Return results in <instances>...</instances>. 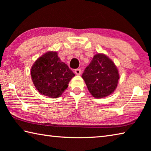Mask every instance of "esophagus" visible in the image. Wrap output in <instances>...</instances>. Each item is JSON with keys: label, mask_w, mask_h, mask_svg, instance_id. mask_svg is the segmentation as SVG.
Returning a JSON list of instances; mask_svg holds the SVG:
<instances>
[{"label": "esophagus", "mask_w": 151, "mask_h": 151, "mask_svg": "<svg viewBox=\"0 0 151 151\" xmlns=\"http://www.w3.org/2000/svg\"><path fill=\"white\" fill-rule=\"evenodd\" d=\"M75 73L76 75H80L81 74V68H76V69L75 70Z\"/></svg>", "instance_id": "esophagus-1"}]
</instances>
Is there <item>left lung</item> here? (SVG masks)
Segmentation results:
<instances>
[{
  "label": "left lung",
  "instance_id": "obj_1",
  "mask_svg": "<svg viewBox=\"0 0 151 151\" xmlns=\"http://www.w3.org/2000/svg\"><path fill=\"white\" fill-rule=\"evenodd\" d=\"M82 77L90 94L94 98H100L114 92L119 76L113 61L105 55L98 53L85 68Z\"/></svg>",
  "mask_w": 151,
  "mask_h": 151
}]
</instances>
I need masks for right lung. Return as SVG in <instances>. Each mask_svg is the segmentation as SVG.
<instances>
[{"instance_id":"1","label":"right lung","mask_w":151,"mask_h":151,"mask_svg":"<svg viewBox=\"0 0 151 151\" xmlns=\"http://www.w3.org/2000/svg\"><path fill=\"white\" fill-rule=\"evenodd\" d=\"M34 86L41 94L49 98L60 96L75 74L57 55L49 51L38 58L31 68Z\"/></svg>"}]
</instances>
